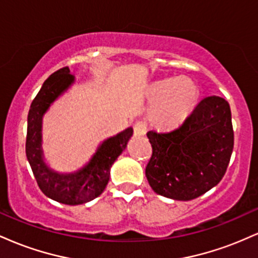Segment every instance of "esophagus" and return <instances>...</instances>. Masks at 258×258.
Instances as JSON below:
<instances>
[{"instance_id": "34e87169", "label": "esophagus", "mask_w": 258, "mask_h": 258, "mask_svg": "<svg viewBox=\"0 0 258 258\" xmlns=\"http://www.w3.org/2000/svg\"><path fill=\"white\" fill-rule=\"evenodd\" d=\"M133 131H135V136H144L147 133V123L143 121H137L133 125Z\"/></svg>"}]
</instances>
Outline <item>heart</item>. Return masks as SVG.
Here are the masks:
<instances>
[{
    "instance_id": "b5f03b06",
    "label": "heart",
    "mask_w": 258,
    "mask_h": 258,
    "mask_svg": "<svg viewBox=\"0 0 258 258\" xmlns=\"http://www.w3.org/2000/svg\"><path fill=\"white\" fill-rule=\"evenodd\" d=\"M152 96L160 99L154 109V120L160 126H176L185 119L198 102V88L189 79H167L156 82Z\"/></svg>"
}]
</instances>
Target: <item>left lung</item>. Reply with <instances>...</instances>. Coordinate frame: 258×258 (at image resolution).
<instances>
[{"instance_id":"8db88e82","label":"left lung","mask_w":258,"mask_h":258,"mask_svg":"<svg viewBox=\"0 0 258 258\" xmlns=\"http://www.w3.org/2000/svg\"><path fill=\"white\" fill-rule=\"evenodd\" d=\"M152 156L146 176L155 193L174 200H193L221 182L234 147L232 112L226 99L204 98L182 125L149 131Z\"/></svg>"}]
</instances>
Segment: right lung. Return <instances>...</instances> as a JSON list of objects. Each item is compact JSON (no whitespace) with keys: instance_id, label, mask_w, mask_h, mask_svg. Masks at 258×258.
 Segmentation results:
<instances>
[{"instance_id":"add662e5","label":"right lung","mask_w":258,"mask_h":258,"mask_svg":"<svg viewBox=\"0 0 258 258\" xmlns=\"http://www.w3.org/2000/svg\"><path fill=\"white\" fill-rule=\"evenodd\" d=\"M74 82L68 67L53 73L38 91L28 114L25 152L37 185L46 197L65 204L79 205L96 199L104 191L110 168L117 156L125 150L133 130L127 128L109 138L98 148L90 164L73 174H58L46 166L41 150V119L49 104Z\"/></svg>"}]
</instances>
